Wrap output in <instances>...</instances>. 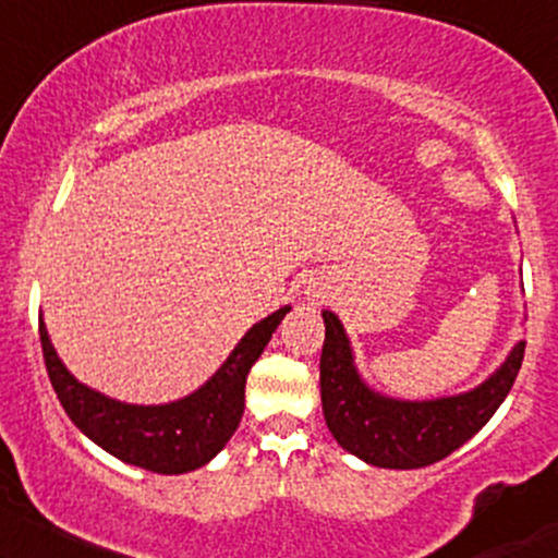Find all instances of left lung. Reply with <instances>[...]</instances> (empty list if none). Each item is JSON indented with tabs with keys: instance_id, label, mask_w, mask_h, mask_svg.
<instances>
[{
	"instance_id": "1",
	"label": "left lung",
	"mask_w": 558,
	"mask_h": 558,
	"mask_svg": "<svg viewBox=\"0 0 558 558\" xmlns=\"http://www.w3.org/2000/svg\"><path fill=\"white\" fill-rule=\"evenodd\" d=\"M322 317L325 348L319 385L327 428L345 452L389 471L426 468L473 439L505 402L525 355V340L520 338L507 359L473 389L432 400L392 398L374 389L361 374L338 314L325 308Z\"/></svg>"
}]
</instances>
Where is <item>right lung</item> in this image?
Masks as SVG:
<instances>
[{
    "instance_id": "right-lung-1",
    "label": "right lung",
    "mask_w": 558,
    "mask_h": 558,
    "mask_svg": "<svg viewBox=\"0 0 558 558\" xmlns=\"http://www.w3.org/2000/svg\"><path fill=\"white\" fill-rule=\"evenodd\" d=\"M288 312L291 304L254 322L210 379L184 398L158 405L124 402L83 385L59 359L44 314L38 317V332L53 392L72 424L126 465L181 475L207 465L239 428L246 377Z\"/></svg>"
}]
</instances>
